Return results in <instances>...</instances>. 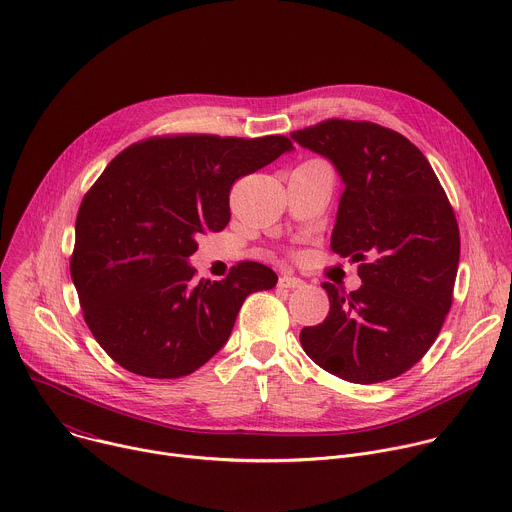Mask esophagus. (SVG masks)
I'll use <instances>...</instances> for the list:
<instances>
[{
  "mask_svg": "<svg viewBox=\"0 0 512 512\" xmlns=\"http://www.w3.org/2000/svg\"><path fill=\"white\" fill-rule=\"evenodd\" d=\"M279 287H289V289H298V287H304V281L296 275H279Z\"/></svg>",
  "mask_w": 512,
  "mask_h": 512,
  "instance_id": "1",
  "label": "esophagus"
}]
</instances>
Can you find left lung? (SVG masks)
<instances>
[{
    "label": "left lung",
    "mask_w": 512,
    "mask_h": 512,
    "mask_svg": "<svg viewBox=\"0 0 512 512\" xmlns=\"http://www.w3.org/2000/svg\"><path fill=\"white\" fill-rule=\"evenodd\" d=\"M342 178L330 247L358 265L362 285L322 283L330 312L306 326V354L344 381L395 379L423 358L452 308L460 231L427 158L401 133L369 121L328 119L291 133Z\"/></svg>",
    "instance_id": "8db88e82"
}]
</instances>
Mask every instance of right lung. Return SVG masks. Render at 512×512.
<instances>
[{
    "instance_id": "add662e5",
    "label": "right lung",
    "mask_w": 512,
    "mask_h": 512,
    "mask_svg": "<svg viewBox=\"0 0 512 512\" xmlns=\"http://www.w3.org/2000/svg\"><path fill=\"white\" fill-rule=\"evenodd\" d=\"M294 150L283 135L150 137L123 150L85 194L70 277L85 322L129 373L180 379L225 346L245 298L277 275L241 261L194 281L196 239L231 221L235 180Z\"/></svg>"
}]
</instances>
